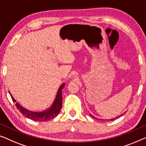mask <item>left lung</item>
Masks as SVG:
<instances>
[{"mask_svg": "<svg viewBox=\"0 0 146 146\" xmlns=\"http://www.w3.org/2000/svg\"><path fill=\"white\" fill-rule=\"evenodd\" d=\"M121 115H122V114H121ZM121 115H119V116H117V117H115V118H112V119H106V120H110V121L113 120V119H115V118H117V117H119V116H121ZM90 116H92V117H94V118H95V119H97V118H96V117H95L94 116H93V115H91V114H90Z\"/></svg>", "mask_w": 146, "mask_h": 146, "instance_id": "obj_1", "label": "left lung"}]
</instances>
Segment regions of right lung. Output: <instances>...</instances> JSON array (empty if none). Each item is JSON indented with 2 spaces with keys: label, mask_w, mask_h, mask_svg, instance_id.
I'll return each instance as SVG.
<instances>
[{
  "label": "right lung",
  "mask_w": 146,
  "mask_h": 146,
  "mask_svg": "<svg viewBox=\"0 0 146 146\" xmlns=\"http://www.w3.org/2000/svg\"><path fill=\"white\" fill-rule=\"evenodd\" d=\"M64 86L65 83H64L60 86L53 104L49 108L46 109V110L42 111H30L29 110L23 108L18 102L15 104V106H17V108L19 110L20 112L23 113L25 116L28 117V118L33 119V121H45L50 120V119L56 117L62 108V89L64 88ZM9 94H11L10 92ZM11 96L14 102H16L15 99L14 98L13 96L11 94Z\"/></svg>",
  "instance_id": "add662e5"
}]
</instances>
